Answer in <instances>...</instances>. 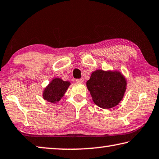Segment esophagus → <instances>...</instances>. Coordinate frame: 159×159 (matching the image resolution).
Here are the masks:
<instances>
[{
  "label": "esophagus",
  "mask_w": 159,
  "mask_h": 159,
  "mask_svg": "<svg viewBox=\"0 0 159 159\" xmlns=\"http://www.w3.org/2000/svg\"><path fill=\"white\" fill-rule=\"evenodd\" d=\"M83 81H84V79H83V78H82V79H79L76 80V82L78 83H83Z\"/></svg>",
  "instance_id": "obj_1"
}]
</instances>
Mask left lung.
Here are the masks:
<instances>
[{
    "label": "left lung",
    "mask_w": 159,
    "mask_h": 159,
    "mask_svg": "<svg viewBox=\"0 0 159 159\" xmlns=\"http://www.w3.org/2000/svg\"><path fill=\"white\" fill-rule=\"evenodd\" d=\"M86 85L96 105L111 109L121 101L127 83L119 71L98 69L93 72Z\"/></svg>",
    "instance_id": "left-lung-1"
}]
</instances>
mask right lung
Returning a JSON list of instances; mask_svg holds the SVG:
<instances>
[{"label": "right lung", "instance_id": "obj_1", "mask_svg": "<svg viewBox=\"0 0 159 159\" xmlns=\"http://www.w3.org/2000/svg\"><path fill=\"white\" fill-rule=\"evenodd\" d=\"M70 84L69 81H64L59 78L54 79L45 88L43 99L51 103H57L64 96Z\"/></svg>", "mask_w": 159, "mask_h": 159}]
</instances>
